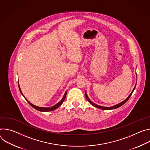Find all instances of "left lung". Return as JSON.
Returning <instances> with one entry per match:
<instances>
[{
  "mask_svg": "<svg viewBox=\"0 0 150 150\" xmlns=\"http://www.w3.org/2000/svg\"><path fill=\"white\" fill-rule=\"evenodd\" d=\"M136 85H137V83H136ZM136 85H135V86L134 89H133V91H132V92L130 93V94L128 96V97L125 99V100H124L123 101H122V102H121V103H119V104H116V105H113V106H111V107H110L101 106V105H97V104L93 103L92 101H91L90 100V99L89 98V97H88V95H87V93H86V91H85V96H86V98L87 99V100L88 101V102H89L92 105H93V106H94V107H96V108H98L101 109V110H114V109H116V108H117L121 107L122 105H123L124 104H125V103L128 101V99L130 98V97L131 96V95H132L133 92L134 91V90H135V89Z\"/></svg>",
  "mask_w": 150,
  "mask_h": 150,
  "instance_id": "1",
  "label": "left lung"
}]
</instances>
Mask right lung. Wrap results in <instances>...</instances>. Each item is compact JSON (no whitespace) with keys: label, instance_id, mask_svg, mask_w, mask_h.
<instances>
[{"label":"right lung","instance_id":"obj_1","mask_svg":"<svg viewBox=\"0 0 150 150\" xmlns=\"http://www.w3.org/2000/svg\"><path fill=\"white\" fill-rule=\"evenodd\" d=\"M18 86H19V89H20V91L21 95L24 97V98L26 99V101L30 104V105L32 107H33L35 109L38 110V111H43V112L51 111H53V110H54L58 108L63 103V102L64 101L65 99L66 95H67V91H66V92H65V93H64V95L62 98L61 99V100L59 103H58L57 104H55V105H54V106H52V107H38V106H36V105H33V104H31L30 102H29V101L27 100V99L25 98V96H24V95L23 94V93H22V92H21V88H20L19 85H18Z\"/></svg>","mask_w":150,"mask_h":150}]
</instances>
